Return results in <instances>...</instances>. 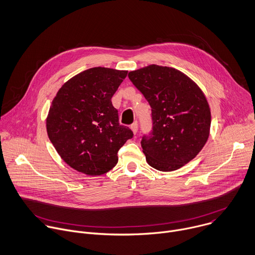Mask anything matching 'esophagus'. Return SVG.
<instances>
[{"mask_svg":"<svg viewBox=\"0 0 255 255\" xmlns=\"http://www.w3.org/2000/svg\"><path fill=\"white\" fill-rule=\"evenodd\" d=\"M130 129L132 130V132L135 134L137 132V124L136 123H133L131 126H130Z\"/></svg>","mask_w":255,"mask_h":255,"instance_id":"1","label":"esophagus"}]
</instances>
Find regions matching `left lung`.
Returning a JSON list of instances; mask_svg holds the SVG:
<instances>
[{"mask_svg":"<svg viewBox=\"0 0 255 255\" xmlns=\"http://www.w3.org/2000/svg\"><path fill=\"white\" fill-rule=\"evenodd\" d=\"M128 78L151 109L152 129L140 141L147 164L171 172L192 161L205 145L211 112L200 87L183 72L151 64Z\"/></svg>","mask_w":255,"mask_h":255,"instance_id":"1","label":"left lung"}]
</instances>
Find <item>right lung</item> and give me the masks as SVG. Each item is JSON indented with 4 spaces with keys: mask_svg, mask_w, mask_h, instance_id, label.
I'll use <instances>...</instances> for the list:
<instances>
[{
    "mask_svg": "<svg viewBox=\"0 0 255 255\" xmlns=\"http://www.w3.org/2000/svg\"><path fill=\"white\" fill-rule=\"evenodd\" d=\"M127 70L93 67L73 76L58 90L46 120L49 139L74 170L99 176L119 161L118 151L133 133L119 123L112 97Z\"/></svg>",
    "mask_w": 255,
    "mask_h": 255,
    "instance_id": "right-lung-1",
    "label": "right lung"
}]
</instances>
